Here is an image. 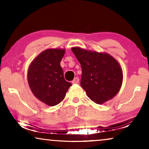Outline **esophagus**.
<instances>
[{"label":"esophagus","mask_w":149,"mask_h":149,"mask_svg":"<svg viewBox=\"0 0 149 149\" xmlns=\"http://www.w3.org/2000/svg\"><path fill=\"white\" fill-rule=\"evenodd\" d=\"M79 77H75V78L72 81V84H77V83H79Z\"/></svg>","instance_id":"1"}]
</instances>
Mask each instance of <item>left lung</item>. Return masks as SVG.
Returning a JSON list of instances; mask_svg holds the SVG:
<instances>
[{"label":"left lung","mask_w":149,"mask_h":149,"mask_svg":"<svg viewBox=\"0 0 149 149\" xmlns=\"http://www.w3.org/2000/svg\"><path fill=\"white\" fill-rule=\"evenodd\" d=\"M80 62L82 75L81 85L86 94L96 104L112 99L121 88L123 72L117 61L107 53H97L72 48Z\"/></svg>","instance_id":"1"}]
</instances>
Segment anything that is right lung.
Segmentation results:
<instances>
[{
    "mask_svg": "<svg viewBox=\"0 0 149 149\" xmlns=\"http://www.w3.org/2000/svg\"><path fill=\"white\" fill-rule=\"evenodd\" d=\"M64 49H50L38 55L30 64L28 81L34 95L51 107L60 103L72 84L65 80L60 62Z\"/></svg>",
    "mask_w": 149,
    "mask_h": 149,
    "instance_id": "obj_1",
    "label": "right lung"
}]
</instances>
